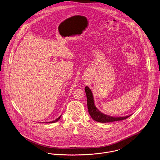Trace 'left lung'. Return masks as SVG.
I'll use <instances>...</instances> for the list:
<instances>
[{
    "label": "left lung",
    "instance_id": "left-lung-1",
    "mask_svg": "<svg viewBox=\"0 0 160 160\" xmlns=\"http://www.w3.org/2000/svg\"><path fill=\"white\" fill-rule=\"evenodd\" d=\"M85 91L87 98L88 111L89 114L90 115L93 120L97 122H102V123H107V122H111L114 121L124 120L131 116L130 115V116H127L124 117H112V116L104 114L103 113H102L96 108V106L94 103L93 93L92 90L90 89V88L86 86L85 88Z\"/></svg>",
    "mask_w": 160,
    "mask_h": 160
}]
</instances>
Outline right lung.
<instances>
[{"label": "right lung", "instance_id": "obj_1", "mask_svg": "<svg viewBox=\"0 0 160 160\" xmlns=\"http://www.w3.org/2000/svg\"><path fill=\"white\" fill-rule=\"evenodd\" d=\"M61 117H62V115H61L60 117H58L57 119H55V120H54V121H51V122H47V123H54V122H57V121H58L60 120V119Z\"/></svg>", "mask_w": 160, "mask_h": 160}]
</instances>
